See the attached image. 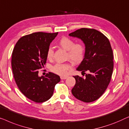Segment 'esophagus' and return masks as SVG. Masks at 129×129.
<instances>
[{"label":"esophagus","mask_w":129,"mask_h":129,"mask_svg":"<svg viewBox=\"0 0 129 129\" xmlns=\"http://www.w3.org/2000/svg\"><path fill=\"white\" fill-rule=\"evenodd\" d=\"M68 78V76H61V79H65Z\"/></svg>","instance_id":"34e87169"}]
</instances>
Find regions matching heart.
<instances>
[{"label": "heart", "mask_w": 129, "mask_h": 129, "mask_svg": "<svg viewBox=\"0 0 129 129\" xmlns=\"http://www.w3.org/2000/svg\"><path fill=\"white\" fill-rule=\"evenodd\" d=\"M58 44L62 48L68 51L67 58L75 64L83 60L85 53V47L82 43H75L73 40L67 37H63L59 40ZM54 49L49 47L47 50V57L48 59L52 58ZM70 63H57L50 68L51 71L61 76L66 75L68 71L72 68Z\"/></svg>", "instance_id": "b5f03b06"}]
</instances>
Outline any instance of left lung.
Here are the masks:
<instances>
[{
  "label": "left lung",
  "mask_w": 129,
  "mask_h": 129,
  "mask_svg": "<svg viewBox=\"0 0 129 129\" xmlns=\"http://www.w3.org/2000/svg\"><path fill=\"white\" fill-rule=\"evenodd\" d=\"M78 37L85 45L84 58L77 70L88 71L86 78L74 76L76 82L72 93L84 102L99 99L108 88L113 70V54L111 45L104 34L95 29L82 28L69 34Z\"/></svg>",
  "instance_id": "1"
}]
</instances>
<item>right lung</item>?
Returning a JSON list of instances; mask_svg holds the SVG:
<instances>
[{
    "label": "right lung",
    "instance_id": "add662e5",
    "mask_svg": "<svg viewBox=\"0 0 129 129\" xmlns=\"http://www.w3.org/2000/svg\"><path fill=\"white\" fill-rule=\"evenodd\" d=\"M57 34L37 32L23 36L13 50L12 67L16 85L25 96L36 103L50 99L60 81V77L52 72L39 77V70L46 63L47 49Z\"/></svg>",
    "mask_w": 129,
    "mask_h": 129
}]
</instances>
